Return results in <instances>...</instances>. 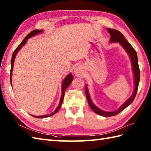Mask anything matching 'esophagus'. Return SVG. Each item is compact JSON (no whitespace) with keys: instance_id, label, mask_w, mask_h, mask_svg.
<instances>
[{"instance_id":"esophagus-1","label":"esophagus","mask_w":151,"mask_h":151,"mask_svg":"<svg viewBox=\"0 0 151 151\" xmlns=\"http://www.w3.org/2000/svg\"><path fill=\"white\" fill-rule=\"evenodd\" d=\"M75 74L76 76H81L82 75V69L81 67H78L75 69Z\"/></svg>"}]
</instances>
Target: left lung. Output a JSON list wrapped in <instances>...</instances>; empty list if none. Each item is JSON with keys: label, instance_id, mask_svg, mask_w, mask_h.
I'll list each match as a JSON object with an SVG mask.
<instances>
[{"label": "left lung", "instance_id": "left-lung-1", "mask_svg": "<svg viewBox=\"0 0 151 151\" xmlns=\"http://www.w3.org/2000/svg\"><path fill=\"white\" fill-rule=\"evenodd\" d=\"M107 30L109 32V34H110V36H111L110 42L119 43L122 45V47L124 48V50L127 51V52L129 54L130 59L132 60V68H133V72H134V76L135 89H134L132 95L131 96V97L128 99V100L125 102L119 108L117 109V110H115L114 111L108 112V111H102L100 110V109H99L97 107L95 106L94 104L92 102L90 97H89L87 86H86V88H85L86 95V98H87L89 106H90V108L92 109V110L95 113L104 117H110V116H114V115H117L119 113H120L121 111H123L124 109L126 108L128 106H129L131 103H132L136 95L137 89H138L139 79H140V70H139V65H138V59H137V53L135 49H134L133 47L131 45L129 42H128L127 40L124 38L123 34L121 33L119 31L115 29H111V28H107Z\"/></svg>", "mask_w": 151, "mask_h": 151}]
</instances>
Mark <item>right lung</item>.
I'll return each mask as SVG.
<instances>
[{"instance_id": "1", "label": "right lung", "mask_w": 151, "mask_h": 151, "mask_svg": "<svg viewBox=\"0 0 151 151\" xmlns=\"http://www.w3.org/2000/svg\"><path fill=\"white\" fill-rule=\"evenodd\" d=\"M42 30H34L33 31L30 32L28 34L27 36L24 37V39L22 40V42L21 43V44L19 45L16 48L15 50H14V53L12 54V60H11V70H10V82H11V84H12V70H13V67H14V60H15V58L16 56V54L18 52V51L20 50L21 48L22 47V46H24L25 44H26L27 40L29 39L30 37L34 36L35 35L37 34H39L40 32H42ZM73 80V75L72 74H69L68 75H67L65 78L64 79V81H63L62 83V97H61L60 99V103L58 106V107L56 108V109L55 110H54V112H52V114H48V115H41V116H36V115H32L33 117H35L36 118H45V117H50L51 115H54V114H56V112L58 111L59 109L60 108L61 106H62V104L63 102V97H64V93H65V89L69 87V86L70 84V83L72 82Z\"/></svg>"}]
</instances>
